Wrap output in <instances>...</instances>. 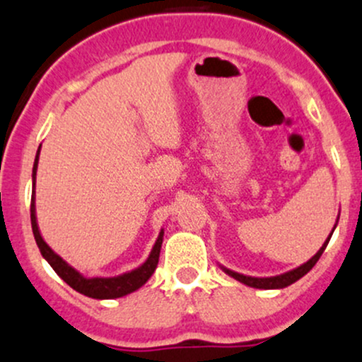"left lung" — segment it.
Listing matches in <instances>:
<instances>
[{
    "mask_svg": "<svg viewBox=\"0 0 362 362\" xmlns=\"http://www.w3.org/2000/svg\"><path fill=\"white\" fill-rule=\"evenodd\" d=\"M338 217H340V214H338ZM337 223H338V219H337ZM337 223H335V228H337ZM335 228L332 229V233H329L328 238L325 240L322 247L316 252V254L313 255V257L307 260V262L302 264V266L295 267V269H291V271H286V273H283V274L269 276V278H255V276H245V274L236 273V271L228 269V267L221 266V264H219V266H221V269H223L228 276L235 278L236 281L243 283V285L252 286V288H260V290H279V288H285V286H290L291 283H295V281H297V279H300L302 276H305L310 269H313L314 266H316V262H317V260H320V257L322 255V252H325L326 245H328L329 238H332V235H333V231H335Z\"/></svg>",
    "mask_w": 362,
    "mask_h": 362,
    "instance_id": "left-lung-1",
    "label": "left lung"
}]
</instances>
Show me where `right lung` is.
Segmentation results:
<instances>
[{
  "mask_svg": "<svg viewBox=\"0 0 362 362\" xmlns=\"http://www.w3.org/2000/svg\"><path fill=\"white\" fill-rule=\"evenodd\" d=\"M40 151L41 145L37 148L36 160H34L33 167V198H30V224H33V233L34 238H36L37 247H40L41 255L48 260L49 266L53 267V271L67 283L71 288H74L79 293L86 295V297L98 298V300H107V298H119L124 295H129L141 288L146 281L151 278L153 271L157 269L158 264V255H160L162 248V240H164V229H160L158 233V238L155 242L153 248H151L148 259L141 264V266L134 267L133 271H127L119 276H110V278H103V276H95V278H88V276L81 274L76 267H72L71 264L65 262L57 252L52 250L48 243L42 240L40 226H37V217H36V173H37V162H40Z\"/></svg>",
  "mask_w": 362,
  "mask_h": 362,
  "instance_id": "1",
  "label": "right lung"
}]
</instances>
